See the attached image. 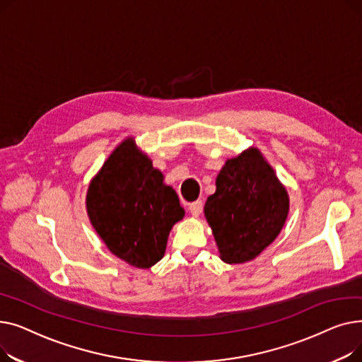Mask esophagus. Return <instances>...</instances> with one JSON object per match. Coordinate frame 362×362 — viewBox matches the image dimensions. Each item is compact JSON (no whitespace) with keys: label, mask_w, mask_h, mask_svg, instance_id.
<instances>
[{"label":"esophagus","mask_w":362,"mask_h":362,"mask_svg":"<svg viewBox=\"0 0 362 362\" xmlns=\"http://www.w3.org/2000/svg\"><path fill=\"white\" fill-rule=\"evenodd\" d=\"M202 208H204L202 201L192 202L191 205H189V213H191L194 217H198V216L202 213Z\"/></svg>","instance_id":"obj_1"}]
</instances>
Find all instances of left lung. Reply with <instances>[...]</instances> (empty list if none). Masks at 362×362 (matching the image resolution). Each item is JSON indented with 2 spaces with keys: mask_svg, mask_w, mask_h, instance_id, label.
<instances>
[{
  "mask_svg": "<svg viewBox=\"0 0 362 362\" xmlns=\"http://www.w3.org/2000/svg\"><path fill=\"white\" fill-rule=\"evenodd\" d=\"M288 213V191L254 146L226 161L216 192L204 206L220 258L227 264L258 257L277 238Z\"/></svg>",
  "mask_w": 362,
  "mask_h": 362,
  "instance_id": "obj_1",
  "label": "left lung"
}]
</instances>
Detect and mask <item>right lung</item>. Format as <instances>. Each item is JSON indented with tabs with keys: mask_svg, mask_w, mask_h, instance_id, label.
<instances>
[{
	"mask_svg": "<svg viewBox=\"0 0 362 362\" xmlns=\"http://www.w3.org/2000/svg\"><path fill=\"white\" fill-rule=\"evenodd\" d=\"M86 211L107 248L138 269L163 258L171 227L185 216L175 189L164 185L133 138L114 149L90 180Z\"/></svg>",
	"mask_w": 362,
	"mask_h": 362,
	"instance_id": "1",
	"label": "right lung"
}]
</instances>
